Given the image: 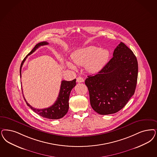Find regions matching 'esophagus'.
I'll return each mask as SVG.
<instances>
[{
	"instance_id": "obj_1",
	"label": "esophagus",
	"mask_w": 157,
	"mask_h": 157,
	"mask_svg": "<svg viewBox=\"0 0 157 157\" xmlns=\"http://www.w3.org/2000/svg\"><path fill=\"white\" fill-rule=\"evenodd\" d=\"M76 82H78V83H81V82H84V79L81 76H78L76 78Z\"/></svg>"
}]
</instances>
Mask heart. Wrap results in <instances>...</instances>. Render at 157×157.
Instances as JSON below:
<instances>
[{
    "instance_id": "b5f03b06",
    "label": "heart",
    "mask_w": 157,
    "mask_h": 157,
    "mask_svg": "<svg viewBox=\"0 0 157 157\" xmlns=\"http://www.w3.org/2000/svg\"><path fill=\"white\" fill-rule=\"evenodd\" d=\"M109 54L108 50L105 48L98 49L91 46L76 51L72 54L71 58L76 65H86L87 71L95 72L100 70L105 64ZM67 64L71 69L75 68L71 63H68Z\"/></svg>"
}]
</instances>
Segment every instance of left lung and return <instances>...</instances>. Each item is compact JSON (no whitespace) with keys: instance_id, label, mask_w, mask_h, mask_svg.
I'll return each mask as SVG.
<instances>
[{"instance_id":"8db88e82","label":"left lung","mask_w":157,"mask_h":157,"mask_svg":"<svg viewBox=\"0 0 157 157\" xmlns=\"http://www.w3.org/2000/svg\"><path fill=\"white\" fill-rule=\"evenodd\" d=\"M137 75L135 55L121 42L108 63L98 74L87 76L85 80L92 108L101 115L119 111L134 94Z\"/></svg>"}]
</instances>
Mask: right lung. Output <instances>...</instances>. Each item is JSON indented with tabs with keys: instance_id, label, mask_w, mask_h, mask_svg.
I'll return each instance as SVG.
<instances>
[{
	"instance_id": "add662e5",
	"label": "right lung",
	"mask_w": 157,
	"mask_h": 157,
	"mask_svg": "<svg viewBox=\"0 0 157 157\" xmlns=\"http://www.w3.org/2000/svg\"><path fill=\"white\" fill-rule=\"evenodd\" d=\"M49 43L47 42H42L38 43L35 45L33 49L31 51V52L28 54L27 56L22 60L21 64L20 66V77H21L22 66L23 65L24 61H25L28 56L30 54L33 53L38 48L41 46L47 45ZM76 85V79L71 81H62L60 90H59V94L58 96L57 99L55 101L54 104L48 108H43V109H37L33 108L31 105H30L27 102L26 100L24 97V98L27 103L28 106L33 109V111L38 114L39 115L48 119H58L63 118L65 114L67 113L69 108V97L71 91ZM23 93V92H22Z\"/></svg>"
}]
</instances>
